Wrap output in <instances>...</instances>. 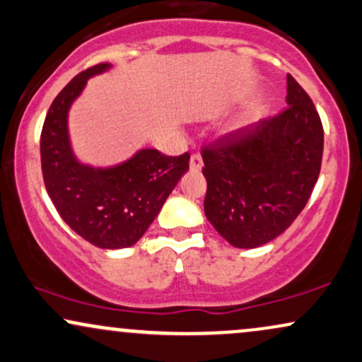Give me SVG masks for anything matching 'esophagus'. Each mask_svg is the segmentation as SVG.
Returning a JSON list of instances; mask_svg holds the SVG:
<instances>
[{"mask_svg":"<svg viewBox=\"0 0 362 362\" xmlns=\"http://www.w3.org/2000/svg\"><path fill=\"white\" fill-rule=\"evenodd\" d=\"M202 156L200 153H194L190 156V172H199L200 168H202Z\"/></svg>","mask_w":362,"mask_h":362,"instance_id":"esophagus-1","label":"esophagus"}]
</instances>
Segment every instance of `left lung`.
I'll use <instances>...</instances> for the list:
<instances>
[{"mask_svg":"<svg viewBox=\"0 0 362 362\" xmlns=\"http://www.w3.org/2000/svg\"><path fill=\"white\" fill-rule=\"evenodd\" d=\"M276 116L230 129L202 146L209 223L236 247L280 236L310 199L320 173L324 128L310 95L286 76Z\"/></svg>","mask_w":362,"mask_h":362,"instance_id":"1","label":"left lung"}]
</instances>
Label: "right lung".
I'll return each mask as SVG.
<instances>
[{"label":"right lung","instance_id":"obj_1","mask_svg":"<svg viewBox=\"0 0 362 362\" xmlns=\"http://www.w3.org/2000/svg\"><path fill=\"white\" fill-rule=\"evenodd\" d=\"M110 67L98 64L77 74L57 94L40 136L45 189L60 217L90 245L103 250L133 246L189 170L190 155L167 156L141 150L116 168L94 170L74 158L67 134V111L87 79Z\"/></svg>","mask_w":362,"mask_h":362}]
</instances>
